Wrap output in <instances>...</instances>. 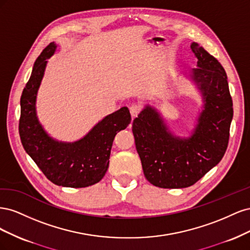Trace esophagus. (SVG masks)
Segmentation results:
<instances>
[{
  "instance_id": "34e87169",
  "label": "esophagus",
  "mask_w": 250,
  "mask_h": 250,
  "mask_svg": "<svg viewBox=\"0 0 250 250\" xmlns=\"http://www.w3.org/2000/svg\"><path fill=\"white\" fill-rule=\"evenodd\" d=\"M129 109H130L131 116L134 118V117H137L140 113V111L142 110V106L140 104H132Z\"/></svg>"
}]
</instances>
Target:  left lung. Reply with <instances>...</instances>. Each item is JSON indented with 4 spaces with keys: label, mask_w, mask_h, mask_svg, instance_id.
<instances>
[{
    "label": "left lung",
    "mask_w": 250,
    "mask_h": 250,
    "mask_svg": "<svg viewBox=\"0 0 250 250\" xmlns=\"http://www.w3.org/2000/svg\"><path fill=\"white\" fill-rule=\"evenodd\" d=\"M197 67L191 77L203 98V109L188 138L173 135L155 108L133 120L132 132L144 175L164 188H188L222 160L229 145L232 100L221 63L197 42L191 44Z\"/></svg>",
    "instance_id": "8db88e82"
}]
</instances>
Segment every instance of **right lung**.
Segmentation results:
<instances>
[{
    "label": "right lung",
    "instance_id": "right-lung-1",
    "mask_svg": "<svg viewBox=\"0 0 250 250\" xmlns=\"http://www.w3.org/2000/svg\"><path fill=\"white\" fill-rule=\"evenodd\" d=\"M56 48V43L51 42L42 50L22 90L20 137L26 152L53 184L85 188L99 183L105 175L113 139L117 132L130 124L131 116L129 109L122 107L101 120L79 141L63 143L52 139L37 119L35 103L47 59L54 54Z\"/></svg>",
    "mask_w": 250,
    "mask_h": 250
}]
</instances>
